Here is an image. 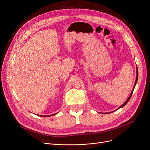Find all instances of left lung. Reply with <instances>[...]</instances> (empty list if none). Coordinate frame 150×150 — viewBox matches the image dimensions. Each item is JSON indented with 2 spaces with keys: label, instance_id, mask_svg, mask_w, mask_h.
Here are the masks:
<instances>
[{
  "label": "left lung",
  "instance_id": "8db88e82",
  "mask_svg": "<svg viewBox=\"0 0 150 150\" xmlns=\"http://www.w3.org/2000/svg\"><path fill=\"white\" fill-rule=\"evenodd\" d=\"M136 70H137V75H136V81H135V83H134V88H133V89H132V92H131V94H130V96H129V97H128V98L126 100V101L125 102V103L123 104V105H122L118 109H119V108H123V107H124L126 105H127V103H128V101L130 100V98H131V96H132V93H133V91H134V88H135V86H136V83H137V80H138V69H137H137H136ZM109 113V112H108Z\"/></svg>",
  "mask_w": 150,
  "mask_h": 150
}]
</instances>
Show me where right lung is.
<instances>
[{
	"label": "right lung",
	"instance_id": "add662e5",
	"mask_svg": "<svg viewBox=\"0 0 150 150\" xmlns=\"http://www.w3.org/2000/svg\"><path fill=\"white\" fill-rule=\"evenodd\" d=\"M57 114H52V115H38L39 116H41V117H49V116H52V115H56Z\"/></svg>",
	"mask_w": 150,
	"mask_h": 150
}]
</instances>
